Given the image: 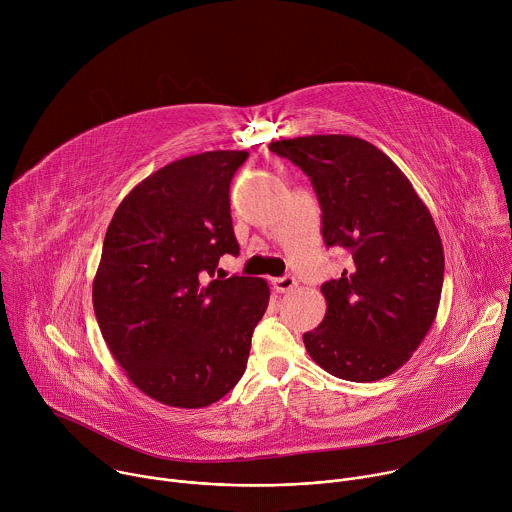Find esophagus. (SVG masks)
<instances>
[{"instance_id":"obj_1","label":"esophagus","mask_w":512,"mask_h":512,"mask_svg":"<svg viewBox=\"0 0 512 512\" xmlns=\"http://www.w3.org/2000/svg\"><path fill=\"white\" fill-rule=\"evenodd\" d=\"M296 285H298V279L294 275H283V277L273 279V287L277 291H281V294H285V291H291Z\"/></svg>"}]
</instances>
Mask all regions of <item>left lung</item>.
I'll list each match as a JSON object with an SVG mask.
<instances>
[{
	"label": "left lung",
	"mask_w": 512,
	"mask_h": 512,
	"mask_svg": "<svg viewBox=\"0 0 512 512\" xmlns=\"http://www.w3.org/2000/svg\"><path fill=\"white\" fill-rule=\"evenodd\" d=\"M269 150L310 178L326 247L348 251V267L322 285L328 308L304 334L308 354L344 381L389 377L417 350L442 298L444 247L427 206L360 137L308 135Z\"/></svg>",
	"instance_id": "obj_1"
}]
</instances>
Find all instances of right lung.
I'll return each instance as SVG.
<instances>
[{
  "mask_svg": "<svg viewBox=\"0 0 512 512\" xmlns=\"http://www.w3.org/2000/svg\"><path fill=\"white\" fill-rule=\"evenodd\" d=\"M247 152L182 158L139 182L117 206L93 281L101 334L129 381L182 409L223 399L243 377L269 304L261 277H225L239 255L231 180Z\"/></svg>",
  "mask_w": 512,
  "mask_h": 512,
  "instance_id": "obj_1",
  "label": "right lung"
}]
</instances>
